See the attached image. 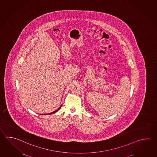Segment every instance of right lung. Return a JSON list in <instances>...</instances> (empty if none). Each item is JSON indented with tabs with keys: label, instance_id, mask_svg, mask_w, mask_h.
<instances>
[{
	"label": "right lung",
	"instance_id": "add662e5",
	"mask_svg": "<svg viewBox=\"0 0 157 157\" xmlns=\"http://www.w3.org/2000/svg\"><path fill=\"white\" fill-rule=\"evenodd\" d=\"M61 106H60V107H59V109H56V111H54V112H51V113H47V114H45V115H48V114H50H50H52V113H55V112H57L58 110H59V109H60L61 108Z\"/></svg>",
	"mask_w": 157,
	"mask_h": 157
}]
</instances>
